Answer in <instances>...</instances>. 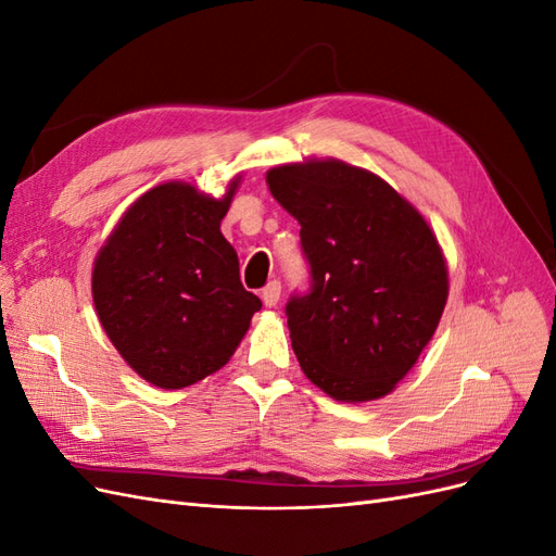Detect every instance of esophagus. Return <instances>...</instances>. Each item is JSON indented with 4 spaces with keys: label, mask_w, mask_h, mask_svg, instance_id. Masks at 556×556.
<instances>
[{
    "label": "esophagus",
    "mask_w": 556,
    "mask_h": 556,
    "mask_svg": "<svg viewBox=\"0 0 556 556\" xmlns=\"http://www.w3.org/2000/svg\"><path fill=\"white\" fill-rule=\"evenodd\" d=\"M280 282L278 280H271L266 285V288L262 290V301H264V306H268V308H274L278 301H280Z\"/></svg>",
    "instance_id": "obj_1"
}]
</instances>
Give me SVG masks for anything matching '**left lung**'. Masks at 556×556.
I'll use <instances>...</instances> for the list:
<instances>
[{"label":"left lung","instance_id":"8db88e82","mask_svg":"<svg viewBox=\"0 0 556 556\" xmlns=\"http://www.w3.org/2000/svg\"><path fill=\"white\" fill-rule=\"evenodd\" d=\"M266 185L301 225L311 264V294L288 304L301 371L343 403L392 394L447 304L433 229L390 182L343 160L278 164Z\"/></svg>","mask_w":556,"mask_h":556}]
</instances>
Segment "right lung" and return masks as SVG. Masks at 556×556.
<instances>
[{
    "label": "right lung",
    "instance_id": "obj_1",
    "mask_svg": "<svg viewBox=\"0 0 556 556\" xmlns=\"http://www.w3.org/2000/svg\"><path fill=\"white\" fill-rule=\"evenodd\" d=\"M241 185L223 197L166 180L123 213L92 266L99 323L129 368L160 390L220 371L262 301L243 290L237 250L220 223Z\"/></svg>",
    "mask_w": 556,
    "mask_h": 556
}]
</instances>
